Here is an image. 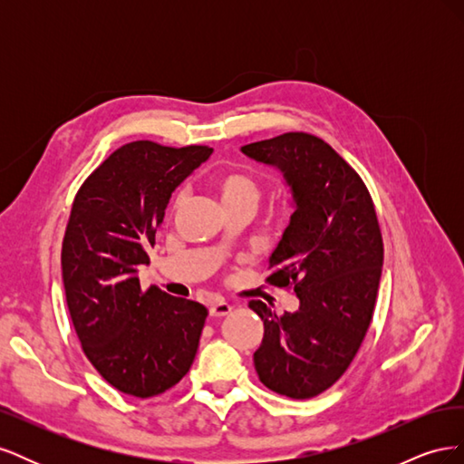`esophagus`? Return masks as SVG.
Here are the masks:
<instances>
[{"mask_svg": "<svg viewBox=\"0 0 464 464\" xmlns=\"http://www.w3.org/2000/svg\"><path fill=\"white\" fill-rule=\"evenodd\" d=\"M230 312H232V305L227 304V302H222V300L208 305V314L213 317H224V315H228Z\"/></svg>", "mask_w": 464, "mask_h": 464, "instance_id": "1", "label": "esophagus"}]
</instances>
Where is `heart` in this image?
Wrapping results in <instances>:
<instances>
[{
  "instance_id": "b5f03b06",
  "label": "heart",
  "mask_w": 464,
  "mask_h": 464,
  "mask_svg": "<svg viewBox=\"0 0 464 464\" xmlns=\"http://www.w3.org/2000/svg\"><path fill=\"white\" fill-rule=\"evenodd\" d=\"M215 189L218 193V199L222 207L230 205H251L257 207L261 199V189L257 181L242 172H227L217 178ZM181 201V195L178 198V203Z\"/></svg>"
}]
</instances>
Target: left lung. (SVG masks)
I'll return each instance as SVG.
<instances>
[{"mask_svg":"<svg viewBox=\"0 0 464 464\" xmlns=\"http://www.w3.org/2000/svg\"><path fill=\"white\" fill-rule=\"evenodd\" d=\"M242 152L278 168L296 207L266 283L292 286L300 307L276 315L249 302L265 327L256 372L278 395L312 399L346 372L370 329L383 266L373 201L354 168L315 135L290 131Z\"/></svg>","mask_w":464,"mask_h":464,"instance_id":"8db88e82","label":"left lung"}]
</instances>
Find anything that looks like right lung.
Returning <instances> with one entry per match:
<instances>
[{"instance_id":"obj_1","label":"right lung","mask_w":464,"mask_h":464,"mask_svg":"<svg viewBox=\"0 0 464 464\" xmlns=\"http://www.w3.org/2000/svg\"><path fill=\"white\" fill-rule=\"evenodd\" d=\"M213 149L133 141L96 168L75 195L62 246L65 300L82 353L125 395L149 399L174 387L207 319L199 302L141 290L139 265L172 191Z\"/></svg>"}]
</instances>
